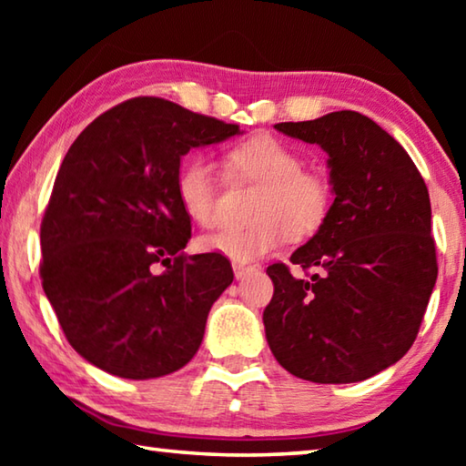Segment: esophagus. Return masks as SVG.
I'll list each match as a JSON object with an SVG mask.
<instances>
[{
    "instance_id": "obj_1",
    "label": "esophagus",
    "mask_w": 466,
    "mask_h": 466,
    "mask_svg": "<svg viewBox=\"0 0 466 466\" xmlns=\"http://www.w3.org/2000/svg\"><path fill=\"white\" fill-rule=\"evenodd\" d=\"M232 269H234V278L236 279H242V278H247L248 273L255 271V267H252V265H242V263H234Z\"/></svg>"
}]
</instances>
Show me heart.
Returning a JSON list of instances; mask_svg holds the SVG:
<instances>
[{"label": "heart", "instance_id": "heart-1", "mask_svg": "<svg viewBox=\"0 0 466 466\" xmlns=\"http://www.w3.org/2000/svg\"><path fill=\"white\" fill-rule=\"evenodd\" d=\"M228 167L242 178L261 185L248 226H226L199 238L203 252L250 263L271 255L289 238H306L325 224L333 203L327 172L302 168L294 147L271 136H257L228 152ZM177 197L185 214L199 226L216 219L218 178L208 157L188 156L177 175Z\"/></svg>", "mask_w": 466, "mask_h": 466}]
</instances>
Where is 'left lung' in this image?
I'll return each mask as SVG.
<instances>
[{"label":"left lung","instance_id":"1","mask_svg":"<svg viewBox=\"0 0 466 466\" xmlns=\"http://www.w3.org/2000/svg\"><path fill=\"white\" fill-rule=\"evenodd\" d=\"M283 136L325 149L335 201L289 261L267 267L263 312L275 360L302 380L360 382L405 356L436 286L430 193L411 157L356 110L278 123Z\"/></svg>","mask_w":466,"mask_h":466}]
</instances>
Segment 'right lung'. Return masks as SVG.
I'll return each instance as SVG.
<instances>
[{
	"mask_svg": "<svg viewBox=\"0 0 466 466\" xmlns=\"http://www.w3.org/2000/svg\"><path fill=\"white\" fill-rule=\"evenodd\" d=\"M238 133L144 96L106 110L67 149L41 224V278L69 345L92 366L147 380L199 350L234 273L226 257L183 252L191 218L177 175L193 147Z\"/></svg>",
	"mask_w": 466,
	"mask_h": 466,
	"instance_id": "right-lung-1",
	"label": "right lung"
}]
</instances>
